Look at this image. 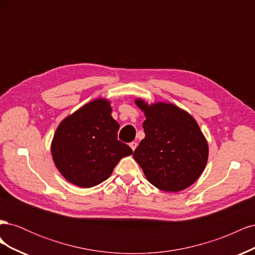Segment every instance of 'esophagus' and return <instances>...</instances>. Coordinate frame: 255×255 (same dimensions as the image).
Masks as SVG:
<instances>
[{
  "label": "esophagus",
  "mask_w": 255,
  "mask_h": 255,
  "mask_svg": "<svg viewBox=\"0 0 255 255\" xmlns=\"http://www.w3.org/2000/svg\"><path fill=\"white\" fill-rule=\"evenodd\" d=\"M129 146H130V149H132L133 151H135V149L137 148V142H135V141L130 142V143H129Z\"/></svg>",
  "instance_id": "esophagus-1"
}]
</instances>
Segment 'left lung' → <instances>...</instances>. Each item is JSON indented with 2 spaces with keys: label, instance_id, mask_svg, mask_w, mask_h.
I'll return each mask as SVG.
<instances>
[{
  "label": "left lung",
  "instance_id": "8db88e82",
  "mask_svg": "<svg viewBox=\"0 0 255 255\" xmlns=\"http://www.w3.org/2000/svg\"><path fill=\"white\" fill-rule=\"evenodd\" d=\"M135 104L143 112L145 137L133 157L152 185L167 192L188 188L204 171L208 143L196 119L168 102L149 104L141 98Z\"/></svg>",
  "mask_w": 255,
  "mask_h": 255
}]
</instances>
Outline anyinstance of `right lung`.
<instances>
[{
    "label": "right lung",
    "mask_w": 255,
    "mask_h": 255,
    "mask_svg": "<svg viewBox=\"0 0 255 255\" xmlns=\"http://www.w3.org/2000/svg\"><path fill=\"white\" fill-rule=\"evenodd\" d=\"M119 123L111 101L98 98L59 123L51 143L54 164L65 179L90 188L109 179L119 160L133 153L117 139Z\"/></svg>",
    "instance_id": "obj_1"
}]
</instances>
